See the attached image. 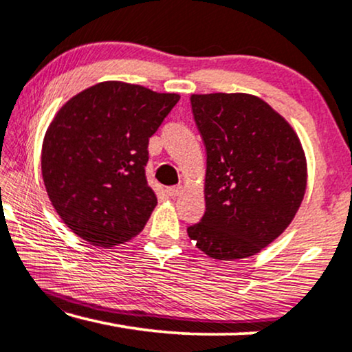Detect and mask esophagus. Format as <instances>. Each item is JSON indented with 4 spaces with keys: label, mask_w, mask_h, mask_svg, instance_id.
<instances>
[{
    "label": "esophagus",
    "mask_w": 352,
    "mask_h": 352,
    "mask_svg": "<svg viewBox=\"0 0 352 352\" xmlns=\"http://www.w3.org/2000/svg\"><path fill=\"white\" fill-rule=\"evenodd\" d=\"M181 190H182L181 186H171V187H168V189H166V194L170 197H177L181 194Z\"/></svg>",
    "instance_id": "1"
}]
</instances>
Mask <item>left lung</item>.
Returning <instances> with one entry per match:
<instances>
[{
	"label": "left lung",
	"instance_id": "left-lung-1",
	"mask_svg": "<svg viewBox=\"0 0 352 352\" xmlns=\"http://www.w3.org/2000/svg\"><path fill=\"white\" fill-rule=\"evenodd\" d=\"M206 151L205 214L187 234L210 258H250L295 218L307 163L292 124L253 94H192Z\"/></svg>",
	"mask_w": 352,
	"mask_h": 352
}]
</instances>
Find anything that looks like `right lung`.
Returning a JSON list of instances; mask_svg holds the SVG:
<instances>
[{
  "mask_svg": "<svg viewBox=\"0 0 352 352\" xmlns=\"http://www.w3.org/2000/svg\"><path fill=\"white\" fill-rule=\"evenodd\" d=\"M177 100L176 93L102 81L62 105L43 139L41 173L72 232L96 247L141 232L157 205L146 179L148 138Z\"/></svg>",
  "mask_w": 352,
  "mask_h": 352,
  "instance_id": "obj_1",
  "label": "right lung"
}]
</instances>
